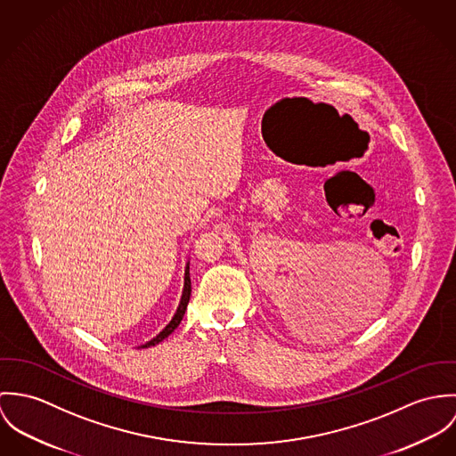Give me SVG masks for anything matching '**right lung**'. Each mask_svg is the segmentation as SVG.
Instances as JSON below:
<instances>
[{
  "mask_svg": "<svg viewBox=\"0 0 456 456\" xmlns=\"http://www.w3.org/2000/svg\"><path fill=\"white\" fill-rule=\"evenodd\" d=\"M191 292H192V285H191V273H189V264H187V269H185V285H183V294H182V299H180V304H178V309H176V313H175V316L171 318V322L153 338L151 339L149 343H145V345H142L140 348H151V346H155V345H159L160 341H164L178 325H180V322H182V318H183V314H185V309H187V304L191 301Z\"/></svg>",
  "mask_w": 456,
  "mask_h": 456,
  "instance_id": "obj_1",
  "label": "right lung"
}]
</instances>
